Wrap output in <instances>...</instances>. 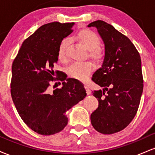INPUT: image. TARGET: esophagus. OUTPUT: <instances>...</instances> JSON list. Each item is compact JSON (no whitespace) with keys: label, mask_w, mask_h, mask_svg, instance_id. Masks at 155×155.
<instances>
[{"label":"esophagus","mask_w":155,"mask_h":155,"mask_svg":"<svg viewBox=\"0 0 155 155\" xmlns=\"http://www.w3.org/2000/svg\"><path fill=\"white\" fill-rule=\"evenodd\" d=\"M84 88L85 90H86V92L87 95H90V93H91V90H90V88H89V87L87 86V85H84Z\"/></svg>","instance_id":"esophagus-1"}]
</instances>
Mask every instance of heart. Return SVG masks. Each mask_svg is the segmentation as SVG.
Returning a JSON list of instances; mask_svg holds the SVG:
<instances>
[{"label": "heart", "instance_id": "1", "mask_svg": "<svg viewBox=\"0 0 155 155\" xmlns=\"http://www.w3.org/2000/svg\"><path fill=\"white\" fill-rule=\"evenodd\" d=\"M76 38L84 46L89 50L88 58L94 63L100 64L104 59V53L99 48L101 44L100 38L96 33L89 29L80 31L76 35ZM68 46V40L64 38L61 41L58 47V56L60 60L65 62L67 60V48ZM93 67L90 62L73 63L68 69V74L71 78L85 81L91 74Z\"/></svg>", "mask_w": 155, "mask_h": 155}]
</instances>
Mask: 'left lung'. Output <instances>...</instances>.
I'll list each match as a JSON object with an SVG mask.
<instances>
[{
    "mask_svg": "<svg viewBox=\"0 0 155 155\" xmlns=\"http://www.w3.org/2000/svg\"><path fill=\"white\" fill-rule=\"evenodd\" d=\"M95 27L105 44L102 67L92 80L103 90H94L98 108L92 113L91 123L97 132L113 134L125 128L136 116L143 88L141 60L126 35L110 24L97 20Z\"/></svg>",
    "mask_w": 155,
    "mask_h": 155,
    "instance_id": "obj_1",
    "label": "left lung"
}]
</instances>
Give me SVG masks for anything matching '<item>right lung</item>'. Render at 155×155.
<instances>
[{"label":"right lung","mask_w":155,"mask_h":155,"mask_svg":"<svg viewBox=\"0 0 155 155\" xmlns=\"http://www.w3.org/2000/svg\"><path fill=\"white\" fill-rule=\"evenodd\" d=\"M74 24L54 22L40 27L24 41L12 63V100L23 122L38 134L63 130L68 122L65 112L87 95L79 81L53 70L60 43L72 33ZM55 81H62L63 87L51 92Z\"/></svg>","instance_id":"obj_1"}]
</instances>
